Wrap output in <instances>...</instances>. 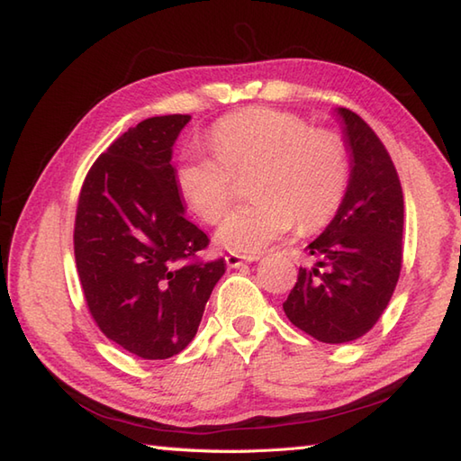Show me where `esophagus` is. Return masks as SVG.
<instances>
[{
	"label": "esophagus",
	"mask_w": 461,
	"mask_h": 461,
	"mask_svg": "<svg viewBox=\"0 0 461 461\" xmlns=\"http://www.w3.org/2000/svg\"><path fill=\"white\" fill-rule=\"evenodd\" d=\"M248 261H258V256L246 258V256H238V253H230V256H225V263H228L231 269H238L241 266H246Z\"/></svg>",
	"instance_id": "1"
}]
</instances>
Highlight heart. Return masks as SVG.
<instances>
[{"label":"heart","instance_id":"1","mask_svg":"<svg viewBox=\"0 0 461 461\" xmlns=\"http://www.w3.org/2000/svg\"><path fill=\"white\" fill-rule=\"evenodd\" d=\"M210 144H192L180 154L176 185L200 220L218 223L231 203L233 172L256 168L249 182L256 202L233 210L218 230V241L238 256H256L295 221L301 230L321 228L345 200V144L297 114L266 106L225 114Z\"/></svg>","mask_w":461,"mask_h":461}]
</instances>
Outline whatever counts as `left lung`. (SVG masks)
Wrapping results in <instances>:
<instances>
[{
  "label": "left lung",
  "instance_id": "1",
  "mask_svg": "<svg viewBox=\"0 0 461 461\" xmlns=\"http://www.w3.org/2000/svg\"><path fill=\"white\" fill-rule=\"evenodd\" d=\"M348 152V185L339 212L305 248L283 303L287 319L329 345L357 340L384 312L402 267L404 198L393 160L375 131L348 109H335Z\"/></svg>",
  "mask_w": 461,
  "mask_h": 461
}]
</instances>
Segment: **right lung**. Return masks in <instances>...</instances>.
Segmentation results:
<instances>
[{
  "label": "right lung",
  "instance_id": "1",
  "mask_svg": "<svg viewBox=\"0 0 461 461\" xmlns=\"http://www.w3.org/2000/svg\"><path fill=\"white\" fill-rule=\"evenodd\" d=\"M190 114L152 116L101 154L75 218V259L96 325L146 360L178 355L198 332L225 261L184 260L208 246L185 220L172 146Z\"/></svg>",
  "mask_w": 461,
  "mask_h": 461
}]
</instances>
